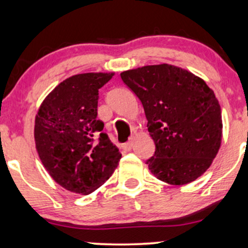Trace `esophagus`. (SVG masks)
<instances>
[{
  "label": "esophagus",
  "mask_w": 248,
  "mask_h": 248,
  "mask_svg": "<svg viewBox=\"0 0 248 248\" xmlns=\"http://www.w3.org/2000/svg\"><path fill=\"white\" fill-rule=\"evenodd\" d=\"M134 140H135V136L130 135L129 139H128V141L126 142V143H124V146H122V147H124V149H126V150H130V149H132Z\"/></svg>",
  "instance_id": "esophagus-1"
}]
</instances>
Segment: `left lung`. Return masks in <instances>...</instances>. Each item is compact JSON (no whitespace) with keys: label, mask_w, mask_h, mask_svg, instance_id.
<instances>
[{"label":"left lung","mask_w":248,"mask_h":248,"mask_svg":"<svg viewBox=\"0 0 248 248\" xmlns=\"http://www.w3.org/2000/svg\"><path fill=\"white\" fill-rule=\"evenodd\" d=\"M140 99L155 153L146 163L172 186L195 181L211 166L221 142V110L213 91L189 71L161 64L124 71Z\"/></svg>","instance_id":"8db88e82"}]
</instances>
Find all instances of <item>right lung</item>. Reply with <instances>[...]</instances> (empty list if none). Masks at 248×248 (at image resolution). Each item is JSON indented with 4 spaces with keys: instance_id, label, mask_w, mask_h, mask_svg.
I'll list each match as a JSON object with an SVG mask.
<instances>
[{
    "instance_id": "obj_1",
    "label": "right lung",
    "mask_w": 248,
    "mask_h": 248,
    "mask_svg": "<svg viewBox=\"0 0 248 248\" xmlns=\"http://www.w3.org/2000/svg\"><path fill=\"white\" fill-rule=\"evenodd\" d=\"M114 73H82L65 79L45 98L35 120L36 149L59 186L88 195L114 172L118 147L98 120L99 88Z\"/></svg>"
}]
</instances>
